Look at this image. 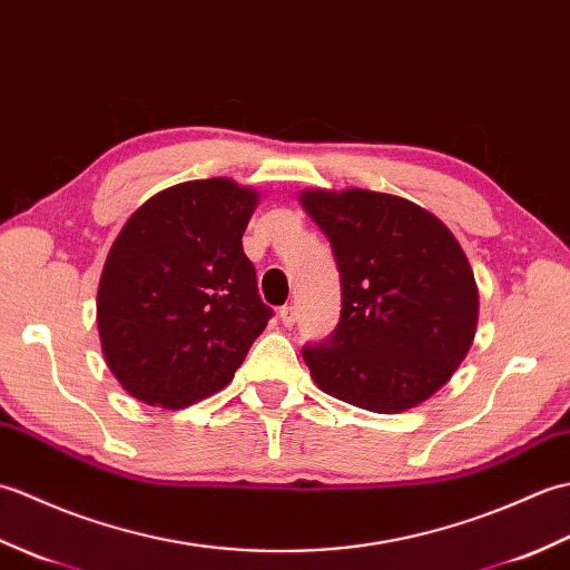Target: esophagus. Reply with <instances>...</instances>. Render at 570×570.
Instances as JSON below:
<instances>
[{
  "label": "esophagus",
  "mask_w": 570,
  "mask_h": 570,
  "mask_svg": "<svg viewBox=\"0 0 570 570\" xmlns=\"http://www.w3.org/2000/svg\"><path fill=\"white\" fill-rule=\"evenodd\" d=\"M278 318H282V323L286 325V328H292V325L296 323V306H282V308H278Z\"/></svg>",
  "instance_id": "1"
}]
</instances>
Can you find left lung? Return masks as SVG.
<instances>
[{
	"label": "left lung",
	"instance_id": "1",
	"mask_svg": "<svg viewBox=\"0 0 570 570\" xmlns=\"http://www.w3.org/2000/svg\"><path fill=\"white\" fill-rule=\"evenodd\" d=\"M341 272V321L304 360L325 394L396 414L453 377L475 337L478 286L439 217L374 190H306Z\"/></svg>",
	"mask_w": 570,
	"mask_h": 570
}]
</instances>
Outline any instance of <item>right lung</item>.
<instances>
[{"label": "right lung", "mask_w": 570, "mask_h": 570, "mask_svg": "<svg viewBox=\"0 0 570 570\" xmlns=\"http://www.w3.org/2000/svg\"><path fill=\"white\" fill-rule=\"evenodd\" d=\"M257 193L227 178L156 193L107 254L98 331L107 367L149 406L180 409L233 382L274 311L242 249Z\"/></svg>", "instance_id": "1"}]
</instances>
